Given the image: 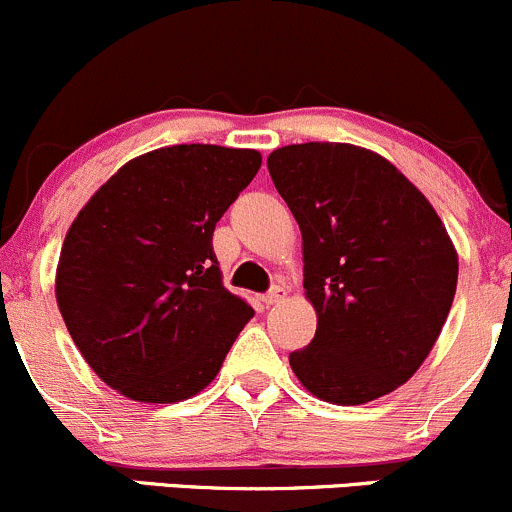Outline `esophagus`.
<instances>
[{
	"label": "esophagus",
	"mask_w": 512,
	"mask_h": 512,
	"mask_svg": "<svg viewBox=\"0 0 512 512\" xmlns=\"http://www.w3.org/2000/svg\"><path fill=\"white\" fill-rule=\"evenodd\" d=\"M283 298H286V288H283V286H273L271 291L263 295V303H266V305H276V303H281Z\"/></svg>",
	"instance_id": "obj_1"
}]
</instances>
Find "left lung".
<instances>
[{
    "label": "left lung",
    "instance_id": "8db88e82",
    "mask_svg": "<svg viewBox=\"0 0 512 512\" xmlns=\"http://www.w3.org/2000/svg\"><path fill=\"white\" fill-rule=\"evenodd\" d=\"M303 234V288L318 313L291 367L333 404L384 397L419 370L456 295L458 256L429 199L392 162L345 142L268 155Z\"/></svg>",
    "mask_w": 512,
    "mask_h": 512
}]
</instances>
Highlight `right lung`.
Listing matches in <instances>:
<instances>
[{
  "label": "right lung",
  "instance_id": "1",
  "mask_svg": "<svg viewBox=\"0 0 512 512\" xmlns=\"http://www.w3.org/2000/svg\"><path fill=\"white\" fill-rule=\"evenodd\" d=\"M258 167L256 150L160 147L120 167L73 219L56 303L108 387L172 404L217 377L254 308L221 283L212 236Z\"/></svg>",
  "mask_w": 512,
  "mask_h": 512
}]
</instances>
